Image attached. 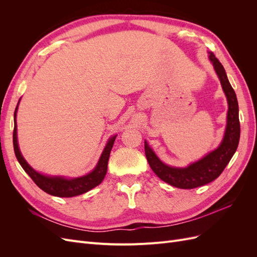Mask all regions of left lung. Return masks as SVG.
I'll list each match as a JSON object with an SVG mask.
<instances>
[{
    "label": "left lung",
    "instance_id": "left-lung-1",
    "mask_svg": "<svg viewBox=\"0 0 257 257\" xmlns=\"http://www.w3.org/2000/svg\"><path fill=\"white\" fill-rule=\"evenodd\" d=\"M209 60L219 77L222 89L227 99V123L224 137L219 147L206 154L200 160L191 163L186 167H174L163 163L152 148L145 141V153L148 163L161 180L179 189H194L215 180L235 154L240 138L239 107L236 93L228 81L226 72L212 52Z\"/></svg>",
    "mask_w": 257,
    "mask_h": 257
}]
</instances>
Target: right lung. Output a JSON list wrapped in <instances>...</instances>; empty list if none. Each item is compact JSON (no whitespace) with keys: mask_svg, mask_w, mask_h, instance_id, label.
Segmentation results:
<instances>
[{"mask_svg":"<svg viewBox=\"0 0 257 257\" xmlns=\"http://www.w3.org/2000/svg\"><path fill=\"white\" fill-rule=\"evenodd\" d=\"M20 100V99H19ZM19 105V102H18ZM18 105L15 109L14 113V134H13V143H14V150L16 158L19 162L21 167L25 169V172L31 177V179L36 183L38 188L42 189L44 192L50 194L52 196L58 197H73L77 195H81V194L92 190L98 184L102 183L104 178L107 173V165L108 160H109L110 151L112 149L113 143L115 141L116 135L111 136L104 148V150L100 154V158L97 162L94 169L90 172L89 174L77 177V178H66L63 176H47L36 172L34 168L31 167L28 162L22 157L20 152L19 146H18V139H17V110Z\"/></svg>","mask_w":257,"mask_h":257,"instance_id":"1","label":"right lung"}]
</instances>
